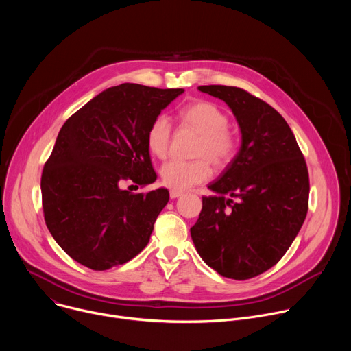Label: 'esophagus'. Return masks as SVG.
Masks as SVG:
<instances>
[{"mask_svg":"<svg viewBox=\"0 0 351 351\" xmlns=\"http://www.w3.org/2000/svg\"><path fill=\"white\" fill-rule=\"evenodd\" d=\"M183 193L182 191H179V190H171L169 191V197L173 199V198H178V197H180Z\"/></svg>","mask_w":351,"mask_h":351,"instance_id":"1","label":"esophagus"}]
</instances>
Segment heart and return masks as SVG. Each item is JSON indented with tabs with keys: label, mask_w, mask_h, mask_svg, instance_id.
I'll list each match as a JSON object with an SVG mask.
<instances>
[{
	"label": "heart",
	"mask_w": 351,
	"mask_h": 351,
	"mask_svg": "<svg viewBox=\"0 0 351 351\" xmlns=\"http://www.w3.org/2000/svg\"><path fill=\"white\" fill-rule=\"evenodd\" d=\"M182 121L199 133L194 149V161H171L161 168V179L165 186L173 190H187L203 183L211 176V164L217 168L225 167L234 156L237 141L226 128V114L213 103L194 101L180 110ZM172 128L167 115L153 119L147 130L148 152L157 158H165L171 143Z\"/></svg>",
	"instance_id": "obj_1"
}]
</instances>
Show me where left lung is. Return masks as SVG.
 <instances>
[{"instance_id": "8db88e82", "label": "left lung", "mask_w": 351, "mask_h": 351, "mask_svg": "<svg viewBox=\"0 0 351 351\" xmlns=\"http://www.w3.org/2000/svg\"><path fill=\"white\" fill-rule=\"evenodd\" d=\"M232 110L241 144L208 186L190 233L197 253L219 275L236 280L272 268L287 252L308 211L304 157L283 117L239 87L199 86Z\"/></svg>"}]
</instances>
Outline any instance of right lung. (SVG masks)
I'll return each instance as SVG.
<instances>
[{"instance_id":"1","label":"right lung","mask_w":351,"mask_h":351,"mask_svg":"<svg viewBox=\"0 0 351 351\" xmlns=\"http://www.w3.org/2000/svg\"><path fill=\"white\" fill-rule=\"evenodd\" d=\"M183 91L136 83L110 87L60 130L41 175L44 219L58 245L79 264L106 271L147 245L169 193H132L122 184L156 182L147 130Z\"/></svg>"}]
</instances>
